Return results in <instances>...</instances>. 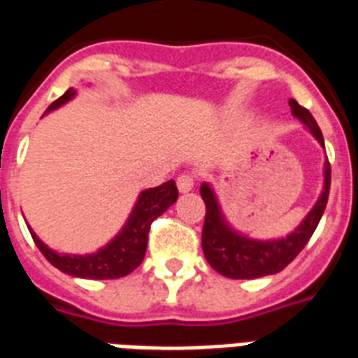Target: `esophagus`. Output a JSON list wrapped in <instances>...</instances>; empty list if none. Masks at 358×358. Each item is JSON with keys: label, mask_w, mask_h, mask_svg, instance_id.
<instances>
[{"label": "esophagus", "mask_w": 358, "mask_h": 358, "mask_svg": "<svg viewBox=\"0 0 358 358\" xmlns=\"http://www.w3.org/2000/svg\"><path fill=\"white\" fill-rule=\"evenodd\" d=\"M176 185H178L180 193H187V191L193 189L195 178H193L191 174H180L178 178H176Z\"/></svg>", "instance_id": "1"}]
</instances>
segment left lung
I'll return each instance as SVG.
<instances>
[{
    "mask_svg": "<svg viewBox=\"0 0 358 358\" xmlns=\"http://www.w3.org/2000/svg\"><path fill=\"white\" fill-rule=\"evenodd\" d=\"M293 116L306 125L317 143L324 148L323 133L319 129L317 122L313 120L308 108L300 106L294 99L289 101ZM324 180L323 191L319 195L317 203L308 212L299 227L291 231L287 236L274 240H255L245 234L234 231L225 220L222 206L217 203L212 185L204 182L201 185V197L206 204V215L203 225V252L210 266L220 272L222 276L231 280H255V278L278 274L283 270L296 255H299L308 240L312 238L313 231L317 229L319 220L327 208L329 191H331V163L324 161Z\"/></svg>",
    "mask_w": 358,
    "mask_h": 358,
    "instance_id": "8db88e82",
    "label": "left lung"
}]
</instances>
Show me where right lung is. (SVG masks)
<instances>
[{
    "label": "right lung",
    "instance_id": "obj_1",
    "mask_svg": "<svg viewBox=\"0 0 358 358\" xmlns=\"http://www.w3.org/2000/svg\"><path fill=\"white\" fill-rule=\"evenodd\" d=\"M75 95L76 90L69 88L58 101H54L48 106L45 114L65 105ZM176 199H178V189H176L174 180H169L157 187L144 189L136 199L135 206L131 210L129 217H127L122 231L108 244L103 245L95 253H88V255H71V253L54 252L31 231V227L27 229H29L31 238L41 250V253L45 255L46 261L52 266H56L69 276L84 278V280H114V278L127 276L143 263L146 245H148L150 225L171 204L176 203Z\"/></svg>",
    "mask_w": 358,
    "mask_h": 358
}]
</instances>
